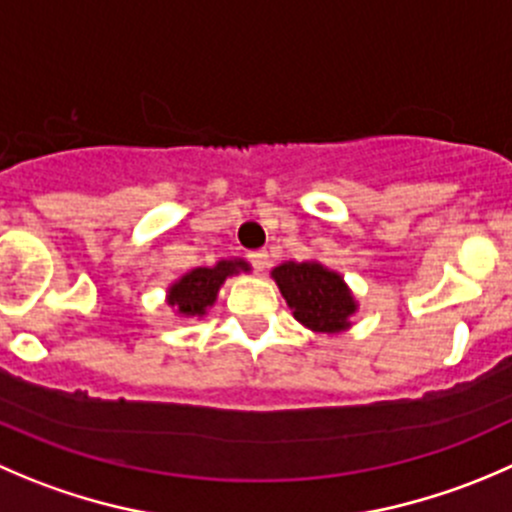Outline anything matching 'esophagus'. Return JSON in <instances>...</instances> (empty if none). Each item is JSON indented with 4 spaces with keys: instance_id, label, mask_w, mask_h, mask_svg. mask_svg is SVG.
<instances>
[{
    "instance_id": "1",
    "label": "esophagus",
    "mask_w": 512,
    "mask_h": 512,
    "mask_svg": "<svg viewBox=\"0 0 512 512\" xmlns=\"http://www.w3.org/2000/svg\"><path fill=\"white\" fill-rule=\"evenodd\" d=\"M247 257H250V262L257 267V270H265V267H270V255H267V250H255V252H250Z\"/></svg>"
}]
</instances>
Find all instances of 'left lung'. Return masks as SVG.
<instances>
[{
  "label": "left lung",
  "instance_id": "left-lung-1",
  "mask_svg": "<svg viewBox=\"0 0 512 512\" xmlns=\"http://www.w3.org/2000/svg\"><path fill=\"white\" fill-rule=\"evenodd\" d=\"M272 277L297 322L327 335L350 327L357 302L335 270L320 262H282L272 270Z\"/></svg>",
  "mask_w": 512,
  "mask_h": 512
}]
</instances>
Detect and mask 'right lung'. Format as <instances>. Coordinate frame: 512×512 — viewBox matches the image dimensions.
<instances>
[{
	"label": "right lung",
	"instance_id": "add662e5",
	"mask_svg": "<svg viewBox=\"0 0 512 512\" xmlns=\"http://www.w3.org/2000/svg\"><path fill=\"white\" fill-rule=\"evenodd\" d=\"M240 272H250L245 260H220L212 267H195L167 290V305L175 307L180 317H205L227 277Z\"/></svg>",
	"mask_w": 512,
	"mask_h": 512
}]
</instances>
